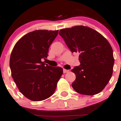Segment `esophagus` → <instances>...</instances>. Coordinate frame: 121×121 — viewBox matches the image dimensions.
I'll list each match as a JSON object with an SVG mask.
<instances>
[{
  "mask_svg": "<svg viewBox=\"0 0 121 121\" xmlns=\"http://www.w3.org/2000/svg\"><path fill=\"white\" fill-rule=\"evenodd\" d=\"M69 70H67V69H63V73H68V72H69Z\"/></svg>",
  "mask_w": 121,
  "mask_h": 121,
  "instance_id": "34e87169",
  "label": "esophagus"
}]
</instances>
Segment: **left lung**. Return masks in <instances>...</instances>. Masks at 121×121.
<instances>
[{"mask_svg": "<svg viewBox=\"0 0 121 121\" xmlns=\"http://www.w3.org/2000/svg\"><path fill=\"white\" fill-rule=\"evenodd\" d=\"M72 52L79 53V66L72 70L76 79L72 84L79 94H99L108 83L113 74L114 60L110 43L101 34L84 26L60 30Z\"/></svg>", "mask_w": 121, "mask_h": 121, "instance_id": "left-lung-1", "label": "left lung"}]
</instances>
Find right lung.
<instances>
[{
	"mask_svg": "<svg viewBox=\"0 0 121 121\" xmlns=\"http://www.w3.org/2000/svg\"><path fill=\"white\" fill-rule=\"evenodd\" d=\"M58 32H30L19 39L12 51V76L20 92L32 101H42L51 96L63 73L60 67L49 66L42 61L47 58L49 46Z\"/></svg>",
	"mask_w": 121,
	"mask_h": 121,
	"instance_id": "right-lung-1",
	"label": "right lung"
}]
</instances>
